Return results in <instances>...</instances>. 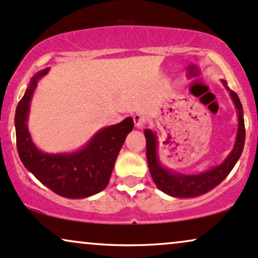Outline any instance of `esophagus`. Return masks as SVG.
<instances>
[{
	"label": "esophagus",
	"mask_w": 258,
	"mask_h": 258,
	"mask_svg": "<svg viewBox=\"0 0 258 258\" xmlns=\"http://www.w3.org/2000/svg\"><path fill=\"white\" fill-rule=\"evenodd\" d=\"M133 119H134V124L136 128H142V126H144V123H145L144 116H141V114L138 113L133 117Z\"/></svg>",
	"instance_id": "34e87169"
}]
</instances>
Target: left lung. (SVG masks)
<instances>
[{
	"label": "left lung",
	"instance_id": "left-lung-1",
	"mask_svg": "<svg viewBox=\"0 0 258 258\" xmlns=\"http://www.w3.org/2000/svg\"><path fill=\"white\" fill-rule=\"evenodd\" d=\"M222 85L230 92L231 99L233 100L234 106L238 113V130L234 142L233 149L227 158L218 166L209 168L201 173L185 174L176 172L173 170H168L164 167L158 157V138L151 129H145L146 136V154H147V163L149 172L152 174L155 185L161 191L173 197L187 199V197H196L203 194L211 191L215 186L219 185L222 180L228 176L232 168L240 158L245 144V125H244L243 106L238 98L236 92L231 91L227 87V82L221 80Z\"/></svg>",
	"mask_w": 258,
	"mask_h": 258
}]
</instances>
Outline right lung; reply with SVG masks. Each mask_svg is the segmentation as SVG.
Masks as SVG:
<instances>
[{
    "label": "right lung",
    "instance_id": "1",
    "mask_svg": "<svg viewBox=\"0 0 258 258\" xmlns=\"http://www.w3.org/2000/svg\"><path fill=\"white\" fill-rule=\"evenodd\" d=\"M49 68L31 79L15 111V133L20 160L44 185L68 199H85L100 192L109 184L117 155L126 135L134 128L132 117L114 125L100 129L84 147L72 153H45L32 141L27 119L30 104L38 81Z\"/></svg>",
    "mask_w": 258,
    "mask_h": 258
}]
</instances>
